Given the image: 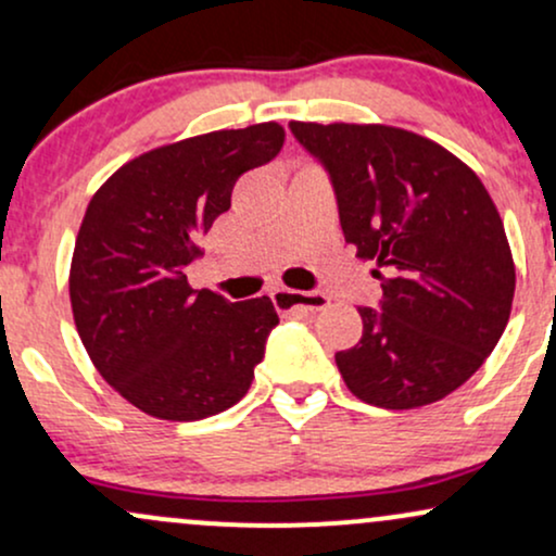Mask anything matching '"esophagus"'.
I'll list each match as a JSON object with an SVG mask.
<instances>
[{"label":"esophagus","mask_w":556,"mask_h":556,"mask_svg":"<svg viewBox=\"0 0 556 556\" xmlns=\"http://www.w3.org/2000/svg\"><path fill=\"white\" fill-rule=\"evenodd\" d=\"M274 303L285 311H324L329 305V298L318 290H287V287H279V290L271 292Z\"/></svg>","instance_id":"1"}]
</instances>
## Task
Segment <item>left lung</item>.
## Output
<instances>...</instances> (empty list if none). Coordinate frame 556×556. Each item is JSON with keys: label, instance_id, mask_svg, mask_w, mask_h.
<instances>
[{"label": "left lung", "instance_id": "obj_1", "mask_svg": "<svg viewBox=\"0 0 556 556\" xmlns=\"http://www.w3.org/2000/svg\"><path fill=\"white\" fill-rule=\"evenodd\" d=\"M327 172L344 240L376 258V308L334 355L355 397L410 410L455 392L507 327L515 266L494 201L457 156L387 125L290 123Z\"/></svg>", "mask_w": 556, "mask_h": 556}]
</instances>
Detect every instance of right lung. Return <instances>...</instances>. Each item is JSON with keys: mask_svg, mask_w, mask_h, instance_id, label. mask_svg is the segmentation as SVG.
I'll list each match as a JSON object with an SVG mask.
<instances>
[{"mask_svg": "<svg viewBox=\"0 0 556 556\" xmlns=\"http://www.w3.org/2000/svg\"><path fill=\"white\" fill-rule=\"evenodd\" d=\"M285 143L277 123L162 146L132 159L88 203L75 240L70 300L96 371L138 410L201 420L251 389L279 324L269 298L188 285L198 240L232 206L240 175Z\"/></svg>", "mask_w": 556, "mask_h": 556, "instance_id": "add662e5", "label": "right lung"}]
</instances>
